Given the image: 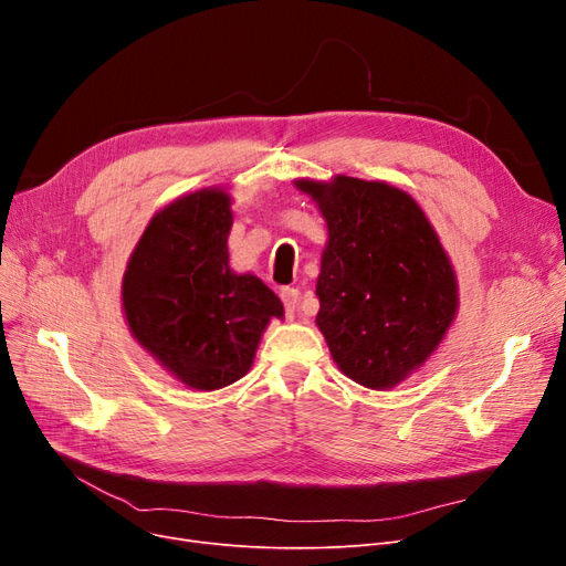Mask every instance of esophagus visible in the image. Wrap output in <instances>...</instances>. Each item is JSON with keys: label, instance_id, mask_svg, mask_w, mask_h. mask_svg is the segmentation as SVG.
Instances as JSON below:
<instances>
[{"label": "esophagus", "instance_id": "obj_1", "mask_svg": "<svg viewBox=\"0 0 566 566\" xmlns=\"http://www.w3.org/2000/svg\"><path fill=\"white\" fill-rule=\"evenodd\" d=\"M280 298H282V303L286 307L289 316H293L295 312H298V303H301V291L298 289H291V286L282 289L280 291Z\"/></svg>", "mask_w": 566, "mask_h": 566}]
</instances>
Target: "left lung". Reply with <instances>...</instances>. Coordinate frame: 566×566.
Listing matches in <instances>:
<instances>
[{"instance_id": "obj_1", "label": "left lung", "mask_w": 566, "mask_h": 566, "mask_svg": "<svg viewBox=\"0 0 566 566\" xmlns=\"http://www.w3.org/2000/svg\"><path fill=\"white\" fill-rule=\"evenodd\" d=\"M328 227L316 325L339 371L390 390L424 367L452 328L459 282L429 218L408 192L337 174L295 178Z\"/></svg>"}]
</instances>
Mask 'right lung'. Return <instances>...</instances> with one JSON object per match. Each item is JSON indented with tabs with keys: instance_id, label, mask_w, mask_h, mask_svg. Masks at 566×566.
I'll list each match as a JSON object with an SVG mask.
<instances>
[{
	"instance_id": "add662e5",
	"label": "right lung",
	"mask_w": 566,
	"mask_h": 566,
	"mask_svg": "<svg viewBox=\"0 0 566 566\" xmlns=\"http://www.w3.org/2000/svg\"><path fill=\"white\" fill-rule=\"evenodd\" d=\"M231 195L203 188L169 201L137 241L122 282L133 337L178 382L213 392L243 378L277 295L229 265Z\"/></svg>"
}]
</instances>
